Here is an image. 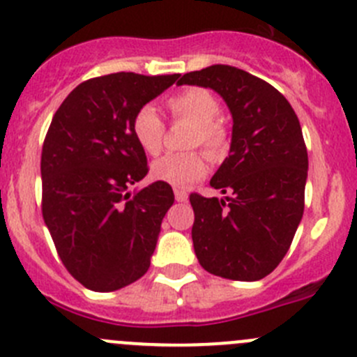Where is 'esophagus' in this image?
Wrapping results in <instances>:
<instances>
[{
  "label": "esophagus",
  "mask_w": 357,
  "mask_h": 357,
  "mask_svg": "<svg viewBox=\"0 0 357 357\" xmlns=\"http://www.w3.org/2000/svg\"><path fill=\"white\" fill-rule=\"evenodd\" d=\"M188 198H189V195H188V191H184V189H175V199L176 202H188Z\"/></svg>",
  "instance_id": "34e87169"
}]
</instances>
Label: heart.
<instances>
[{"mask_svg":"<svg viewBox=\"0 0 357 357\" xmlns=\"http://www.w3.org/2000/svg\"><path fill=\"white\" fill-rule=\"evenodd\" d=\"M168 108L175 119H182L195 124L189 147L203 145L206 152L219 155L226 145V130L219 122L220 103L210 91L202 87H189L168 98ZM131 131L147 154L155 155L161 152L165 140V124L154 107L145 105L135 114ZM206 172V158L203 152H169L154 161L152 175L158 181L175 188H188L199 181Z\"/></svg>","mask_w":357,"mask_h":357,"instance_id":"1","label":"heart"}]
</instances>
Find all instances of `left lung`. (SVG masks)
<instances>
[{"label": "left lung", "instance_id": "1", "mask_svg": "<svg viewBox=\"0 0 357 357\" xmlns=\"http://www.w3.org/2000/svg\"><path fill=\"white\" fill-rule=\"evenodd\" d=\"M176 84L210 87L233 117L229 155L210 181L226 196H189L196 257L217 277L259 280L284 259L303 217L308 154L300 121L273 86L235 66L213 64Z\"/></svg>", "mask_w": 357, "mask_h": 357}]
</instances>
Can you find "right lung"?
Listing matches in <instances>:
<instances>
[{
	"mask_svg": "<svg viewBox=\"0 0 357 357\" xmlns=\"http://www.w3.org/2000/svg\"><path fill=\"white\" fill-rule=\"evenodd\" d=\"M175 75L110 73L75 87L42 149V213L61 261L84 287L110 293L144 277L175 202L166 182L130 188L149 172L135 114Z\"/></svg>",
	"mask_w": 357,
	"mask_h": 357,
	"instance_id": "add662e5",
	"label": "right lung"
}]
</instances>
